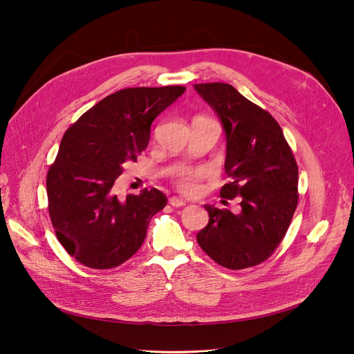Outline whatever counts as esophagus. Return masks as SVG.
<instances>
[{
  "instance_id": "obj_1",
  "label": "esophagus",
  "mask_w": 354,
  "mask_h": 354,
  "mask_svg": "<svg viewBox=\"0 0 354 354\" xmlns=\"http://www.w3.org/2000/svg\"><path fill=\"white\" fill-rule=\"evenodd\" d=\"M169 205L174 207V208H180V207H185L186 202L183 199L177 198V196H173V198H169Z\"/></svg>"
}]
</instances>
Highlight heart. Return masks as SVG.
I'll list each match as a JSON object with an SVG mask.
<instances>
[{
    "label": "heart",
    "mask_w": 354,
    "mask_h": 354,
    "mask_svg": "<svg viewBox=\"0 0 354 354\" xmlns=\"http://www.w3.org/2000/svg\"><path fill=\"white\" fill-rule=\"evenodd\" d=\"M208 176V169L195 168V169H181L176 176L177 187L185 194H195L199 189L201 181Z\"/></svg>",
    "instance_id": "obj_1"
}]
</instances>
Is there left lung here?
Returning a JSON list of instances; mask_svg holds the SVG:
<instances>
[{"mask_svg": "<svg viewBox=\"0 0 354 354\" xmlns=\"http://www.w3.org/2000/svg\"><path fill=\"white\" fill-rule=\"evenodd\" d=\"M226 133L230 177L221 198H241V212L205 205L209 221L196 241L217 264L241 270L266 261L282 242L298 203V167L281 125L224 82L195 84Z\"/></svg>", "mask_w": 354, "mask_h": 354, "instance_id": "obj_1", "label": "left lung"}]
</instances>
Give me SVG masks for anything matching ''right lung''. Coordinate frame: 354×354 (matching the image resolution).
<instances>
[{
    "label": "right lung",
    "mask_w": 354,
    "mask_h": 354,
    "mask_svg": "<svg viewBox=\"0 0 354 354\" xmlns=\"http://www.w3.org/2000/svg\"><path fill=\"white\" fill-rule=\"evenodd\" d=\"M181 85L116 91L94 104L62 138L47 173L50 220L63 248L90 269H113L138 251L149 221L167 205L158 189L120 198L122 165L147 147L155 118Z\"/></svg>",
    "instance_id": "add662e5"
}]
</instances>
